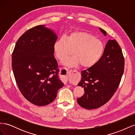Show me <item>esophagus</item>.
I'll return each instance as SVG.
<instances>
[{"label":"esophagus","instance_id":"obj_1","mask_svg":"<svg viewBox=\"0 0 135 135\" xmlns=\"http://www.w3.org/2000/svg\"><path fill=\"white\" fill-rule=\"evenodd\" d=\"M74 73H78V71L74 70H69V71H68V74L69 75V78H71V76H72V74ZM70 82H71V80H70Z\"/></svg>","mask_w":135,"mask_h":135}]
</instances>
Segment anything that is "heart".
Here are the masks:
<instances>
[{"label": "heart", "instance_id": "1", "mask_svg": "<svg viewBox=\"0 0 135 135\" xmlns=\"http://www.w3.org/2000/svg\"><path fill=\"white\" fill-rule=\"evenodd\" d=\"M104 44L95 36L84 31H74L66 38H60L55 42L54 51L59 60L62 61L72 55L74 56L65 60L69 66L80 64L81 67L93 66L99 61L104 51Z\"/></svg>", "mask_w": 135, "mask_h": 135}]
</instances>
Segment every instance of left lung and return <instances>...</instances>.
Segmentation results:
<instances>
[{"label": "left lung", "instance_id": "left-lung-1", "mask_svg": "<svg viewBox=\"0 0 135 135\" xmlns=\"http://www.w3.org/2000/svg\"><path fill=\"white\" fill-rule=\"evenodd\" d=\"M100 31L106 35L103 28ZM124 69V58L115 40H109L98 62L81 71V79L78 84L84 89V94L77 99L80 106L95 109L111 99L120 84Z\"/></svg>", "mask_w": 135, "mask_h": 135}]
</instances>
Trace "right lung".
<instances>
[{
	"label": "right lung",
	"mask_w": 135,
	"mask_h": 135,
	"mask_svg": "<svg viewBox=\"0 0 135 135\" xmlns=\"http://www.w3.org/2000/svg\"><path fill=\"white\" fill-rule=\"evenodd\" d=\"M57 39L44 25L36 26L20 36L12 53V66L19 90L36 106L51 103L63 87L54 55Z\"/></svg>",
	"instance_id": "1"
}]
</instances>
